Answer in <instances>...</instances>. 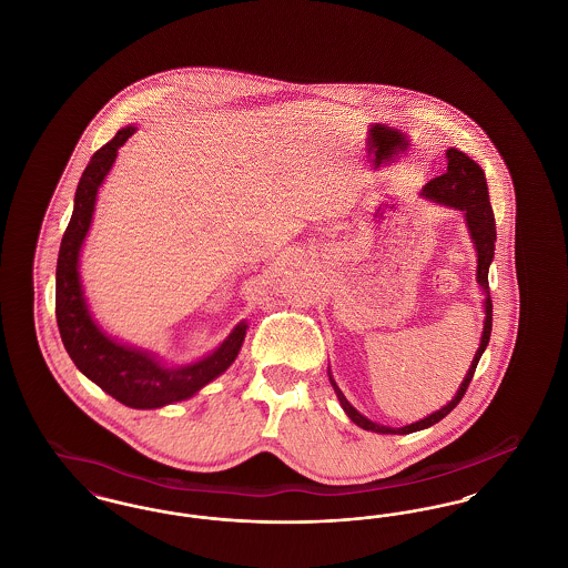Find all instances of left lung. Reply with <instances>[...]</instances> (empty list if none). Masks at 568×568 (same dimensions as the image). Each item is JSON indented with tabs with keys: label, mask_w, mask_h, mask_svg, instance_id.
Instances as JSON below:
<instances>
[{
	"label": "left lung",
	"mask_w": 568,
	"mask_h": 568,
	"mask_svg": "<svg viewBox=\"0 0 568 568\" xmlns=\"http://www.w3.org/2000/svg\"><path fill=\"white\" fill-rule=\"evenodd\" d=\"M447 160V172L443 176H436L430 183H426L419 195L424 200H430L434 204L447 206L462 213L464 225L468 230L470 243L475 248L477 255V285L481 290V308H484V329H481V338H479V349L475 353L466 375L459 383L456 396L445 406H440L438 410H434L430 415H426L424 419L408 424L403 428H392V426H383L373 419H368L366 415H362L355 406L345 398L343 389L338 387L336 378L332 375V371L327 368V377L334 387V394L338 398V403L343 406V410L347 413V417L352 419L355 426H359L362 430L377 434H410L426 430L434 424H438L445 415H449L456 406H458L470 378L475 375V368L481 359V355L486 352L487 343H489V334H491V300H489V285H487V272H489V264L494 260V248H496V223H494V213H491V204H489V193H487L486 174L479 168V163L473 162L466 153H462L458 149H447L445 153Z\"/></svg>",
	"instance_id": "left-lung-1"
}]
</instances>
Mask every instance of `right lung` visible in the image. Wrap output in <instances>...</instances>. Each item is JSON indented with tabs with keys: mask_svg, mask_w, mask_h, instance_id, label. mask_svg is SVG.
Wrapping results in <instances>:
<instances>
[{
	"mask_svg": "<svg viewBox=\"0 0 568 568\" xmlns=\"http://www.w3.org/2000/svg\"><path fill=\"white\" fill-rule=\"evenodd\" d=\"M125 125L106 142L82 172L74 211L59 246L54 278V315L63 347L84 377L130 408H162L193 398L202 387L221 377L243 349L248 324L239 322L213 352L187 362L168 364L162 355L112 336L100 324L84 296L81 278L82 244L93 223L95 202L119 149L134 135Z\"/></svg>",
	"mask_w": 568,
	"mask_h": 568,
	"instance_id": "add662e5",
	"label": "right lung"
}]
</instances>
